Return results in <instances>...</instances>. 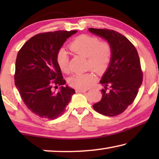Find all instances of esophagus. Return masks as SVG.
I'll return each mask as SVG.
<instances>
[{"mask_svg":"<svg viewBox=\"0 0 159 159\" xmlns=\"http://www.w3.org/2000/svg\"><path fill=\"white\" fill-rule=\"evenodd\" d=\"M86 90H81V89H76V92L77 93H84Z\"/></svg>","mask_w":159,"mask_h":159,"instance_id":"1","label":"esophagus"}]
</instances>
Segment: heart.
Wrapping results in <instances>:
<instances>
[{
    "mask_svg": "<svg viewBox=\"0 0 159 159\" xmlns=\"http://www.w3.org/2000/svg\"><path fill=\"white\" fill-rule=\"evenodd\" d=\"M69 49L73 53L87 58V67L95 73L101 75L106 72L112 58V48L106 41H100L95 37L81 34L77 37L69 45ZM56 63L61 71L65 74L69 72V57L66 51L60 50L56 54ZM95 81L93 73L77 74L69 79V84L74 88L85 90Z\"/></svg>",
    "mask_w": 159,
    "mask_h": 159,
    "instance_id": "1",
    "label": "heart"
}]
</instances>
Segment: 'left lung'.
Returning a JSON list of instances; mask_svg holds the SVG:
<instances>
[{
	"label": "left lung",
	"instance_id": "8db88e82",
	"mask_svg": "<svg viewBox=\"0 0 159 159\" xmlns=\"http://www.w3.org/2000/svg\"><path fill=\"white\" fill-rule=\"evenodd\" d=\"M89 31L106 39L112 48V58L101 80L104 89L102 99L93 107L108 116L121 114L133 103L143 82V71L138 51L128 39L118 32L89 28Z\"/></svg>",
	"mask_w": 159,
	"mask_h": 159
}]
</instances>
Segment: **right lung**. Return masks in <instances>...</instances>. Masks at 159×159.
I'll return each instance as SVG.
<instances>
[{
  "mask_svg": "<svg viewBox=\"0 0 159 159\" xmlns=\"http://www.w3.org/2000/svg\"><path fill=\"white\" fill-rule=\"evenodd\" d=\"M77 30L48 32L32 37L19 50L15 66L14 82L26 106L41 118L55 119L65 111L75 90L63 79L56 54ZM61 86L60 90L54 88Z\"/></svg>",
  "mask_w": 159,
  "mask_h": 159,
  "instance_id": "1",
  "label": "right lung"
}]
</instances>
